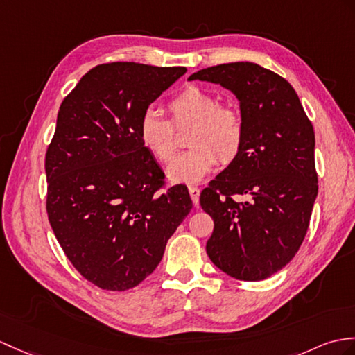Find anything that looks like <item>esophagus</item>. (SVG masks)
I'll return each mask as SVG.
<instances>
[{
	"label": "esophagus",
	"instance_id": "34e87169",
	"mask_svg": "<svg viewBox=\"0 0 355 355\" xmlns=\"http://www.w3.org/2000/svg\"><path fill=\"white\" fill-rule=\"evenodd\" d=\"M200 189H198L196 186H189V193H191V198L195 205L200 204Z\"/></svg>",
	"mask_w": 355,
	"mask_h": 355
}]
</instances>
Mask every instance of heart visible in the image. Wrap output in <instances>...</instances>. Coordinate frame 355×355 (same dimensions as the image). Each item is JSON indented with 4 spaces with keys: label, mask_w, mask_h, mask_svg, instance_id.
Segmentation results:
<instances>
[{
    "label": "heart",
    "mask_w": 355,
    "mask_h": 355,
    "mask_svg": "<svg viewBox=\"0 0 355 355\" xmlns=\"http://www.w3.org/2000/svg\"><path fill=\"white\" fill-rule=\"evenodd\" d=\"M171 121L148 109L139 119L140 142L153 157L166 163L177 150L175 129L192 123L187 137L191 150L180 154L169 166V177L180 183H196L222 162H232L241 153L245 140L242 112L233 105L219 104L211 92L187 86L168 104Z\"/></svg>",
    "instance_id": "heart-1"
}]
</instances>
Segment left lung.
Segmentation results:
<instances>
[{
  "label": "left lung",
  "mask_w": 355,
  "mask_h": 355,
  "mask_svg": "<svg viewBox=\"0 0 355 355\" xmlns=\"http://www.w3.org/2000/svg\"><path fill=\"white\" fill-rule=\"evenodd\" d=\"M189 80L232 90L245 121L241 153L200 196L215 222L205 251L230 277L265 279L295 257L309 230L318 195L313 125L289 81L255 63L211 66Z\"/></svg>",
  "instance_id": "left-lung-1"
}]
</instances>
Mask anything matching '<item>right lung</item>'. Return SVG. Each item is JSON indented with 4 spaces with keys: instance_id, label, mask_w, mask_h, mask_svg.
Listing matches in <instances>:
<instances>
[{
    "instance_id": "1",
    "label": "right lung",
    "mask_w": 355,
    "mask_h": 355,
    "mask_svg": "<svg viewBox=\"0 0 355 355\" xmlns=\"http://www.w3.org/2000/svg\"><path fill=\"white\" fill-rule=\"evenodd\" d=\"M186 68L103 63L66 95L45 155L46 213L66 257L103 291H128L153 274L192 210L183 184L137 135L142 113Z\"/></svg>"
}]
</instances>
